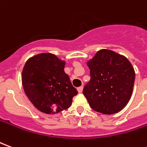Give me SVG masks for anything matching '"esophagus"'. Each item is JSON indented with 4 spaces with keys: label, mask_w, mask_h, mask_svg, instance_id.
Wrapping results in <instances>:
<instances>
[{
    "label": "esophagus",
    "mask_w": 147,
    "mask_h": 147,
    "mask_svg": "<svg viewBox=\"0 0 147 147\" xmlns=\"http://www.w3.org/2000/svg\"><path fill=\"white\" fill-rule=\"evenodd\" d=\"M83 86H80V87H78V92L79 93H82L83 92Z\"/></svg>",
    "instance_id": "obj_1"
}]
</instances>
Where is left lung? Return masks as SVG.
I'll use <instances>...</instances> for the list:
<instances>
[{
    "label": "left lung",
    "instance_id": "1",
    "mask_svg": "<svg viewBox=\"0 0 147 147\" xmlns=\"http://www.w3.org/2000/svg\"><path fill=\"white\" fill-rule=\"evenodd\" d=\"M90 80L83 88V94L94 110L114 114L129 102L136 73L127 58L109 49H101L86 62Z\"/></svg>",
    "mask_w": 147,
    "mask_h": 147
}]
</instances>
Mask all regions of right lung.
I'll use <instances>...</instances> for the list:
<instances>
[{
	"label": "right lung",
	"mask_w": 147,
	"mask_h": 147,
	"mask_svg": "<svg viewBox=\"0 0 147 147\" xmlns=\"http://www.w3.org/2000/svg\"><path fill=\"white\" fill-rule=\"evenodd\" d=\"M65 61L50 53L30 57L22 71L24 92L34 106L46 114L67 109L78 94L64 72Z\"/></svg>",
	"instance_id": "1"
}]
</instances>
